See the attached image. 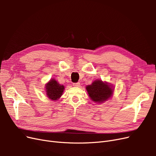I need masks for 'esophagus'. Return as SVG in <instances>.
<instances>
[{
  "instance_id": "34e87169",
  "label": "esophagus",
  "mask_w": 156,
  "mask_h": 156,
  "mask_svg": "<svg viewBox=\"0 0 156 156\" xmlns=\"http://www.w3.org/2000/svg\"><path fill=\"white\" fill-rule=\"evenodd\" d=\"M73 85L74 86V87H79L80 86V83H79V82H77V83H74L73 84Z\"/></svg>"
}]
</instances>
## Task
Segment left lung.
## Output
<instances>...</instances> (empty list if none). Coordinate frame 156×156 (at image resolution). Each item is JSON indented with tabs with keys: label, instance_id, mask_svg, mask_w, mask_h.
Here are the masks:
<instances>
[{
	"label": "left lung",
	"instance_id": "obj_1",
	"mask_svg": "<svg viewBox=\"0 0 156 156\" xmlns=\"http://www.w3.org/2000/svg\"><path fill=\"white\" fill-rule=\"evenodd\" d=\"M86 88L91 100L98 103L107 100L111 96L113 92L110 85L100 80L93 82L90 85H88Z\"/></svg>",
	"mask_w": 156,
	"mask_h": 156
}]
</instances>
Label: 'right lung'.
Segmentation results:
<instances>
[{"label": "right lung", "instance_id": "right-lung-1", "mask_svg": "<svg viewBox=\"0 0 156 156\" xmlns=\"http://www.w3.org/2000/svg\"><path fill=\"white\" fill-rule=\"evenodd\" d=\"M45 88L47 95L51 100H58L62 95L64 90V87L53 79L46 84Z\"/></svg>", "mask_w": 156, "mask_h": 156}]
</instances>
